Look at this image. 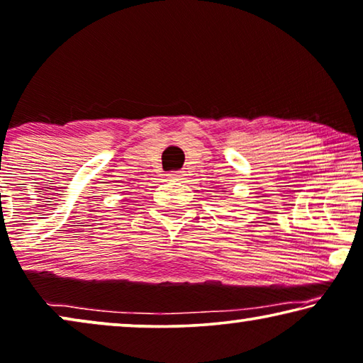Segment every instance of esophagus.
Segmentation results:
<instances>
[{"label": "esophagus", "instance_id": "1", "mask_svg": "<svg viewBox=\"0 0 363 363\" xmlns=\"http://www.w3.org/2000/svg\"><path fill=\"white\" fill-rule=\"evenodd\" d=\"M167 177H169L171 181H181L182 172L181 171H174V172H171V174H167Z\"/></svg>", "mask_w": 363, "mask_h": 363}]
</instances>
